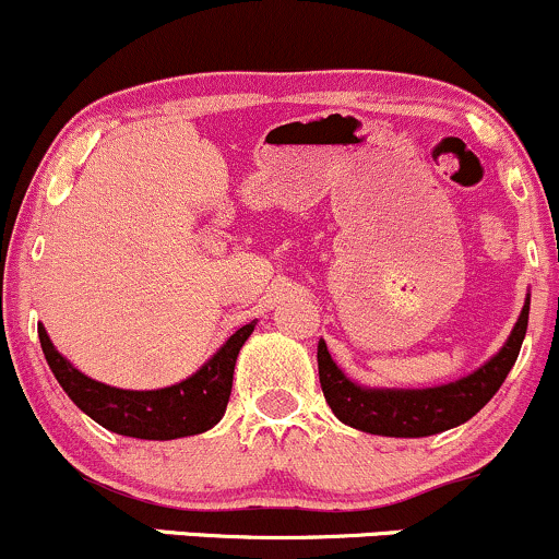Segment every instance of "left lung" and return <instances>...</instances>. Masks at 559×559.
Wrapping results in <instances>:
<instances>
[{"label": "left lung", "mask_w": 559, "mask_h": 559, "mask_svg": "<svg viewBox=\"0 0 559 559\" xmlns=\"http://www.w3.org/2000/svg\"><path fill=\"white\" fill-rule=\"evenodd\" d=\"M531 297L502 349L471 376L433 389H365L349 381L331 360L325 342L318 344V373L325 402L338 420L357 431L396 439H420L447 431L471 420L497 394L507 373L518 360V352L528 329Z\"/></svg>", "instance_id": "1"}]
</instances>
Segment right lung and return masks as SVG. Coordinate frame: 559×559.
Segmentation results:
<instances>
[{"label": "right lung", "mask_w": 559, "mask_h": 559, "mask_svg": "<svg viewBox=\"0 0 559 559\" xmlns=\"http://www.w3.org/2000/svg\"><path fill=\"white\" fill-rule=\"evenodd\" d=\"M252 331L254 320L241 325L194 376L155 391L115 389L83 376L55 349L44 325H38V342L60 386L88 418L112 433L168 441L210 431L223 418L234 386L236 357Z\"/></svg>", "instance_id": "1"}]
</instances>
